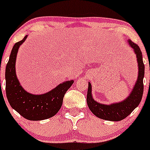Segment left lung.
Masks as SVG:
<instances>
[{
    "mask_svg": "<svg viewBox=\"0 0 150 150\" xmlns=\"http://www.w3.org/2000/svg\"><path fill=\"white\" fill-rule=\"evenodd\" d=\"M130 46L134 51L138 64V76L132 89L127 98L118 103L111 104H103L95 100L91 95V85L88 83V92H87V104L90 110L97 117L108 121H120L126 118L139 105L141 101L144 94V64L143 62L142 52L136 43L131 40H128Z\"/></svg>",
    "mask_w": 150,
    "mask_h": 150,
    "instance_id": "obj_1",
    "label": "left lung"
}]
</instances>
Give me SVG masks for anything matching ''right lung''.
Segmentation results:
<instances>
[{"label": "right lung", "instance_id": "add662e5", "mask_svg": "<svg viewBox=\"0 0 150 150\" xmlns=\"http://www.w3.org/2000/svg\"><path fill=\"white\" fill-rule=\"evenodd\" d=\"M27 36L13 46L6 64L5 73L6 98L12 108L26 120H44L52 117L59 112L64 96L72 86L74 80L64 82L47 93L42 95H33L24 89L16 74V60L18 48L25 42Z\"/></svg>", "mask_w": 150, "mask_h": 150}]
</instances>
